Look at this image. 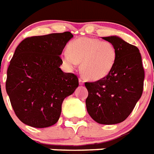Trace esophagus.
<instances>
[{
	"mask_svg": "<svg viewBox=\"0 0 154 154\" xmlns=\"http://www.w3.org/2000/svg\"><path fill=\"white\" fill-rule=\"evenodd\" d=\"M79 84H80V85L84 84V79H83L82 77H80V78L79 79Z\"/></svg>",
	"mask_w": 154,
	"mask_h": 154,
	"instance_id": "1",
	"label": "esophagus"
}]
</instances>
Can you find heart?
<instances>
[{
	"mask_svg": "<svg viewBox=\"0 0 154 154\" xmlns=\"http://www.w3.org/2000/svg\"><path fill=\"white\" fill-rule=\"evenodd\" d=\"M118 56L116 47L109 41L90 37L72 40L62 54L63 63L73 69L81 62V71L86 78L98 80L113 69Z\"/></svg>",
	"mask_w": 154,
	"mask_h": 154,
	"instance_id": "heart-1",
	"label": "heart"
}]
</instances>
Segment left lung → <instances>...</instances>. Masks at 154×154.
Segmentation results:
<instances>
[{
    "label": "left lung",
    "mask_w": 154,
    "mask_h": 154,
    "mask_svg": "<svg viewBox=\"0 0 154 154\" xmlns=\"http://www.w3.org/2000/svg\"><path fill=\"white\" fill-rule=\"evenodd\" d=\"M103 39L116 47L117 60L106 77L85 83L88 91L86 106L96 122L113 125L126 120L141 98L145 71L137 47L116 35Z\"/></svg>",
    "instance_id": "obj_1"
}]
</instances>
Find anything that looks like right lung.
<instances>
[{
	"label": "right lung",
	"mask_w": 154,
	"mask_h": 154,
	"mask_svg": "<svg viewBox=\"0 0 154 154\" xmlns=\"http://www.w3.org/2000/svg\"><path fill=\"white\" fill-rule=\"evenodd\" d=\"M70 32L28 37L17 46L7 71L6 91L17 118L28 126L56 124L63 101L79 86L78 77L60 69Z\"/></svg>",
	"instance_id": "1"
}]
</instances>
